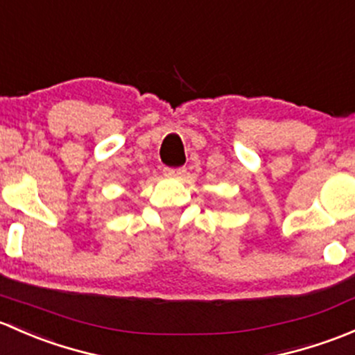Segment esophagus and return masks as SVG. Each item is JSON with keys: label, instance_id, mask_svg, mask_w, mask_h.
<instances>
[{"label": "esophagus", "instance_id": "obj_1", "mask_svg": "<svg viewBox=\"0 0 355 355\" xmlns=\"http://www.w3.org/2000/svg\"><path fill=\"white\" fill-rule=\"evenodd\" d=\"M164 174L169 178H181L186 174V167H164Z\"/></svg>", "mask_w": 355, "mask_h": 355}]
</instances>
